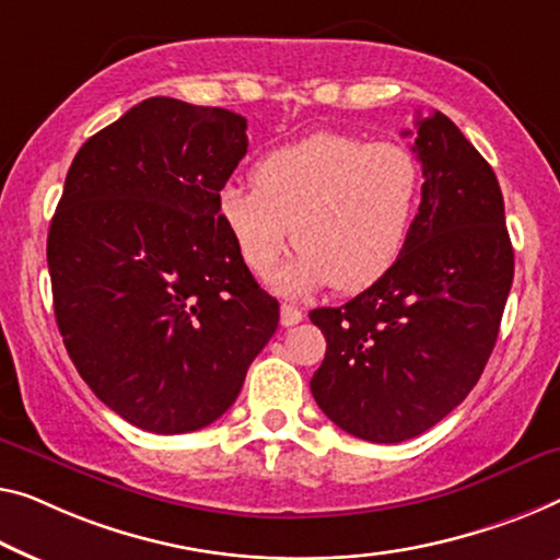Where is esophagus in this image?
Returning a JSON list of instances; mask_svg holds the SVG:
<instances>
[{
  "instance_id": "1",
  "label": "esophagus",
  "mask_w": 560,
  "mask_h": 560,
  "mask_svg": "<svg viewBox=\"0 0 560 560\" xmlns=\"http://www.w3.org/2000/svg\"><path fill=\"white\" fill-rule=\"evenodd\" d=\"M304 319V312L294 304H281V327H294Z\"/></svg>"
}]
</instances>
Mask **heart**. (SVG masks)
Returning a JSON list of instances; mask_svg holds the SVG:
<instances>
[{
	"mask_svg": "<svg viewBox=\"0 0 560 560\" xmlns=\"http://www.w3.org/2000/svg\"><path fill=\"white\" fill-rule=\"evenodd\" d=\"M420 198L422 165L407 145L314 132L266 153L254 186L226 183L219 219L256 277H269L294 231L299 252L273 277L281 294L362 291L405 254Z\"/></svg>",
	"mask_w": 560,
	"mask_h": 560,
	"instance_id": "obj_1",
	"label": "heart"
}]
</instances>
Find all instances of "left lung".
Here are the masks:
<instances>
[{
  "label": "left lung",
  "instance_id": "left-lung-1",
  "mask_svg": "<svg viewBox=\"0 0 560 560\" xmlns=\"http://www.w3.org/2000/svg\"><path fill=\"white\" fill-rule=\"evenodd\" d=\"M415 125L424 183L405 254L352 302L308 312L327 339L316 405L349 435L387 445L422 435L478 385L513 283L493 168L447 115Z\"/></svg>",
  "mask_w": 560,
  "mask_h": 560
}]
</instances>
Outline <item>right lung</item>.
Masks as SVG:
<instances>
[{
	"label": "right lung",
	"instance_id": "1",
	"mask_svg": "<svg viewBox=\"0 0 560 560\" xmlns=\"http://www.w3.org/2000/svg\"><path fill=\"white\" fill-rule=\"evenodd\" d=\"M246 118L148 97L78 150L49 223L55 316L80 377L158 435L211 424L279 327L219 219Z\"/></svg>",
	"mask_w": 560,
	"mask_h": 560
}]
</instances>
